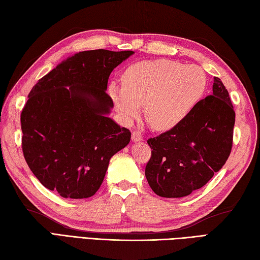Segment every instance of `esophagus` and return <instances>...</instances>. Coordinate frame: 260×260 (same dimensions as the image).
<instances>
[{
    "label": "esophagus",
    "mask_w": 260,
    "mask_h": 260,
    "mask_svg": "<svg viewBox=\"0 0 260 260\" xmlns=\"http://www.w3.org/2000/svg\"><path fill=\"white\" fill-rule=\"evenodd\" d=\"M132 140L134 142H139L143 140V134L141 133L140 131H134L133 133H132Z\"/></svg>",
    "instance_id": "obj_1"
}]
</instances>
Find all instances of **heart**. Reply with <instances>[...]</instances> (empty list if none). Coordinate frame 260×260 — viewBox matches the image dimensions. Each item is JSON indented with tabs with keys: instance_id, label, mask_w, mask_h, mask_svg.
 Listing matches in <instances>:
<instances>
[{
	"instance_id": "heart-1",
	"label": "heart",
	"mask_w": 260,
	"mask_h": 260,
	"mask_svg": "<svg viewBox=\"0 0 260 260\" xmlns=\"http://www.w3.org/2000/svg\"><path fill=\"white\" fill-rule=\"evenodd\" d=\"M121 80L123 87H109L116 109L129 120L145 105L146 119L156 129H170L181 123L201 101L208 85L201 67L170 59L133 63Z\"/></svg>"
}]
</instances>
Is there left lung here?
Listing matches in <instances>:
<instances>
[{
    "label": "left lung",
    "mask_w": 260,
    "mask_h": 260,
    "mask_svg": "<svg viewBox=\"0 0 260 260\" xmlns=\"http://www.w3.org/2000/svg\"><path fill=\"white\" fill-rule=\"evenodd\" d=\"M235 117L229 92L214 77L212 95L181 123L147 140L152 154L145 176L151 189L159 197L182 198L206 185L230 155Z\"/></svg>",
    "instance_id": "obj_1"
}]
</instances>
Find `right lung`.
I'll list each match as a JSON object with an SVG mask.
<instances>
[{"mask_svg":"<svg viewBox=\"0 0 260 260\" xmlns=\"http://www.w3.org/2000/svg\"><path fill=\"white\" fill-rule=\"evenodd\" d=\"M133 53H76L33 86L21 113L22 151L47 189L62 198L92 197L110 157L129 143V129L106 117L114 106L106 89L110 73Z\"/></svg>","mask_w":260,"mask_h":260,"instance_id":"add662e5","label":"right lung"}]
</instances>
